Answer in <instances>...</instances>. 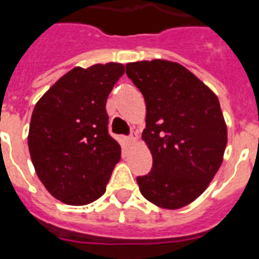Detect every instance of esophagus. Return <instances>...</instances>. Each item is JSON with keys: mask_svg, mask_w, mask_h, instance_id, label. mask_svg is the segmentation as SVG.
Returning a JSON list of instances; mask_svg holds the SVG:
<instances>
[{"mask_svg": "<svg viewBox=\"0 0 259 259\" xmlns=\"http://www.w3.org/2000/svg\"><path fill=\"white\" fill-rule=\"evenodd\" d=\"M136 140H137V138H136V136H134V134H132V136H129V137H127V138H126V141H127V144H130V145L134 144V142H136Z\"/></svg>", "mask_w": 259, "mask_h": 259, "instance_id": "obj_1", "label": "esophagus"}]
</instances>
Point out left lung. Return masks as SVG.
<instances>
[{
  "label": "left lung",
  "instance_id": "left-lung-1",
  "mask_svg": "<svg viewBox=\"0 0 259 259\" xmlns=\"http://www.w3.org/2000/svg\"><path fill=\"white\" fill-rule=\"evenodd\" d=\"M146 104L142 140L153 157L137 178L141 194L162 209H181L202 194L220 169L228 127L214 92L190 70L166 60L126 64Z\"/></svg>",
  "mask_w": 259,
  "mask_h": 259
}]
</instances>
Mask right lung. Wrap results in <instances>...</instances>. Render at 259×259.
Wrapping results in <instances>:
<instances>
[{
	"instance_id": "right-lung-1",
	"label": "right lung",
	"mask_w": 259,
	"mask_h": 259,
	"mask_svg": "<svg viewBox=\"0 0 259 259\" xmlns=\"http://www.w3.org/2000/svg\"><path fill=\"white\" fill-rule=\"evenodd\" d=\"M123 73L125 66L117 62L77 66L35 104L27 136L31 162L61 202L88 205L106 190L121 146L109 136L105 106Z\"/></svg>"
}]
</instances>
